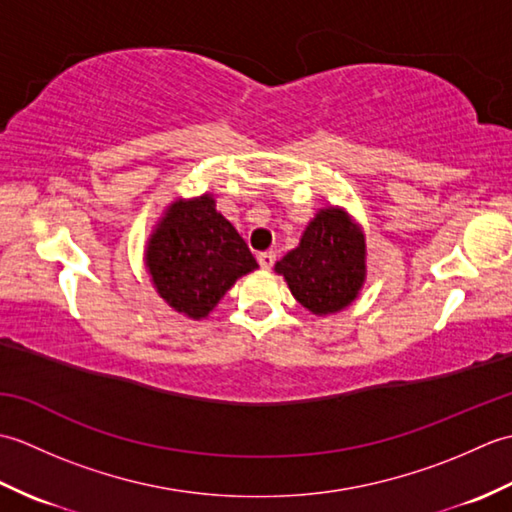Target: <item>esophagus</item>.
<instances>
[{"instance_id":"34e87169","label":"esophagus","mask_w":512,"mask_h":512,"mask_svg":"<svg viewBox=\"0 0 512 512\" xmlns=\"http://www.w3.org/2000/svg\"><path fill=\"white\" fill-rule=\"evenodd\" d=\"M257 262H259V266L262 268H273V264H275V253L273 250H266V253H259L257 255Z\"/></svg>"}]
</instances>
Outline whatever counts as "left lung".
Returning a JSON list of instances; mask_svg holds the SVG:
<instances>
[{"label":"left lung","instance_id":"obj_1","mask_svg":"<svg viewBox=\"0 0 512 512\" xmlns=\"http://www.w3.org/2000/svg\"><path fill=\"white\" fill-rule=\"evenodd\" d=\"M303 308L312 314L345 310L365 284V235L347 211L328 206L312 217L297 248L275 264Z\"/></svg>","mask_w":512,"mask_h":512}]
</instances>
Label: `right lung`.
I'll use <instances>...</instances> for the list:
<instances>
[{"label":"right lung","mask_w":512,"mask_h":512,"mask_svg":"<svg viewBox=\"0 0 512 512\" xmlns=\"http://www.w3.org/2000/svg\"><path fill=\"white\" fill-rule=\"evenodd\" d=\"M145 264L158 295L189 319L209 317L226 290L257 268L211 193L167 206L147 242Z\"/></svg>","instance_id":"obj_1"}]
</instances>
